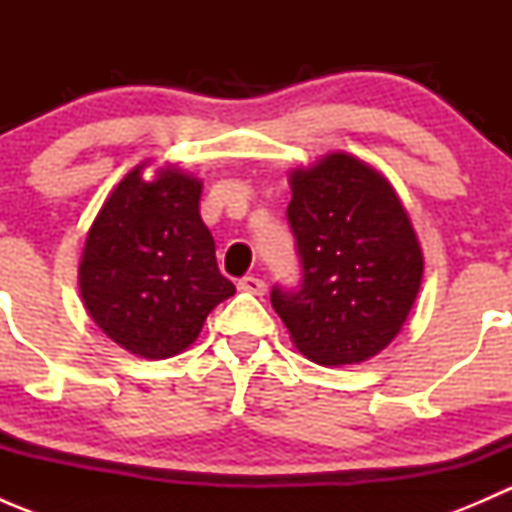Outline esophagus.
<instances>
[{
  "label": "esophagus",
  "mask_w": 512,
  "mask_h": 512,
  "mask_svg": "<svg viewBox=\"0 0 512 512\" xmlns=\"http://www.w3.org/2000/svg\"><path fill=\"white\" fill-rule=\"evenodd\" d=\"M237 289H242V292H250V294H257V297H262V294L267 292V285L260 280V277H242L240 282H237Z\"/></svg>",
  "instance_id": "1"
}]
</instances>
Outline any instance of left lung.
Instances as JSON below:
<instances>
[{"mask_svg": "<svg viewBox=\"0 0 512 512\" xmlns=\"http://www.w3.org/2000/svg\"><path fill=\"white\" fill-rule=\"evenodd\" d=\"M289 188L302 285L272 289V307L307 359H371L401 332L421 287L423 255L409 215L389 180L349 153L292 170Z\"/></svg>", "mask_w": 512, "mask_h": 512, "instance_id": "8db88e82", "label": "left lung"}]
</instances>
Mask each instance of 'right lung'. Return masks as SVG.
<instances>
[{"label":"right lung","mask_w":512,"mask_h":512,"mask_svg":"<svg viewBox=\"0 0 512 512\" xmlns=\"http://www.w3.org/2000/svg\"><path fill=\"white\" fill-rule=\"evenodd\" d=\"M136 165L98 210L79 265L86 312L108 339L143 359H168L198 339L235 294L200 218L203 183L165 165Z\"/></svg>","instance_id":"1"}]
</instances>
